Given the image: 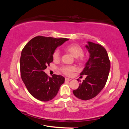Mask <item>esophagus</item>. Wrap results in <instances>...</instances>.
<instances>
[{
  "label": "esophagus",
  "instance_id": "obj_1",
  "mask_svg": "<svg viewBox=\"0 0 129 129\" xmlns=\"http://www.w3.org/2000/svg\"><path fill=\"white\" fill-rule=\"evenodd\" d=\"M65 81H71V78H67V77H65Z\"/></svg>",
  "mask_w": 129,
  "mask_h": 129
}]
</instances>
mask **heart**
Masks as SVG:
<instances>
[{
	"mask_svg": "<svg viewBox=\"0 0 129 129\" xmlns=\"http://www.w3.org/2000/svg\"><path fill=\"white\" fill-rule=\"evenodd\" d=\"M65 51L69 52L73 57L76 58V61L79 63H83L85 61V57L83 54V49L77 44H71L65 47ZM52 58L54 61L60 60V52L58 50H56L52 54ZM76 70V68L74 66H62L60 68L61 72L67 76H70L73 71Z\"/></svg>",
	"mask_w": 129,
	"mask_h": 129,
	"instance_id": "1",
	"label": "heart"
}]
</instances>
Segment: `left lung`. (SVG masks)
Wrapping results in <instances>:
<instances>
[{
	"instance_id": "obj_1",
	"label": "left lung",
	"mask_w": 129,
	"mask_h": 129,
	"mask_svg": "<svg viewBox=\"0 0 129 129\" xmlns=\"http://www.w3.org/2000/svg\"><path fill=\"white\" fill-rule=\"evenodd\" d=\"M85 47L90 56L80 75L86 77L73 93L82 100L95 97L105 86L110 69V61L106 50L102 45L88 41ZM79 81L80 80L77 79Z\"/></svg>"
}]
</instances>
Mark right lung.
Returning a JSON list of instances; mask_svg holds the SVG:
<instances>
[{
    "label": "right lung",
    "instance_id": "right-lung-1",
    "mask_svg": "<svg viewBox=\"0 0 129 129\" xmlns=\"http://www.w3.org/2000/svg\"><path fill=\"white\" fill-rule=\"evenodd\" d=\"M68 40L39 36L32 39L21 51L20 68L21 79L29 93L41 101H49L55 97L65 81L61 75L50 77L44 69L53 61L52 54L59 45Z\"/></svg>",
    "mask_w": 129,
    "mask_h": 129
}]
</instances>
